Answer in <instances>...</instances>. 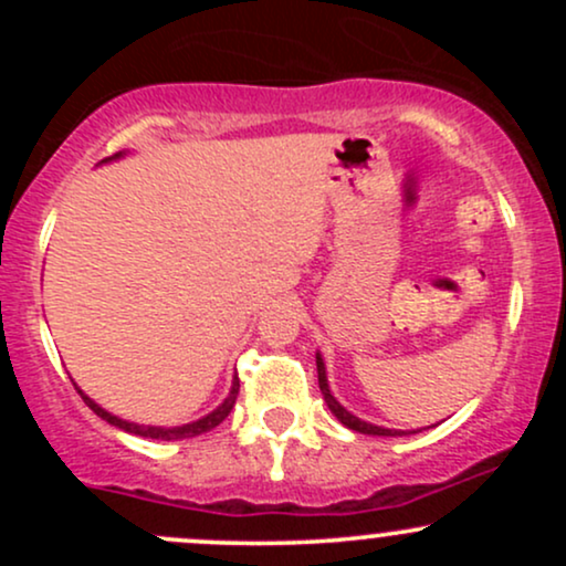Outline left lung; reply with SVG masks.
Segmentation results:
<instances>
[{
	"label": "left lung",
	"instance_id": "left-lung-1",
	"mask_svg": "<svg viewBox=\"0 0 566 566\" xmlns=\"http://www.w3.org/2000/svg\"><path fill=\"white\" fill-rule=\"evenodd\" d=\"M316 373H319V388H322L324 401H327V407L333 409V415H335L337 420H340L343 426L350 428V431L369 433V437H405V431H391V428H380V426L365 423V420H359V418H356V415H350L346 407L337 405L335 396L329 394V386H327V373H324V361H322V356H316Z\"/></svg>",
	"mask_w": 566,
	"mask_h": 566
}]
</instances>
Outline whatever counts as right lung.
Returning a JSON list of instances; mask_svg holds the SVG:
<instances>
[{"label": "right lung", "mask_w": 566, "mask_h": 566, "mask_svg": "<svg viewBox=\"0 0 566 566\" xmlns=\"http://www.w3.org/2000/svg\"><path fill=\"white\" fill-rule=\"evenodd\" d=\"M76 391H80V388H76ZM80 396L84 399V405H87L90 409H93V412L97 415V418H103L106 420V423H112V426H116V428H122V431H127V433H135V437H148V439H161V441H170V439H188V437H199V433H207V431H212V428L216 426H220L223 423L226 418H229V412L233 409V405H237V396H239V378L233 380V388H231V394H229V399L223 401V405H220L216 412H210L207 415V418H201V420H197V423H188V426H180V428H151V426H135V423H127V420H119L116 418V415H112V412H106V409H101L95 405L93 399H87V396H84L82 391H80Z\"/></svg>", "instance_id": "add662e5"}]
</instances>
